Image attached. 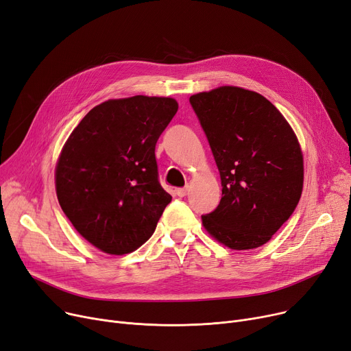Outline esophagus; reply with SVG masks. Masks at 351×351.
Wrapping results in <instances>:
<instances>
[{
  "label": "esophagus",
  "instance_id": "obj_1",
  "mask_svg": "<svg viewBox=\"0 0 351 351\" xmlns=\"http://www.w3.org/2000/svg\"><path fill=\"white\" fill-rule=\"evenodd\" d=\"M188 192H189V188H188V186H186V188H179V189H176V195H178L179 197L186 196Z\"/></svg>",
  "mask_w": 351,
  "mask_h": 351
}]
</instances>
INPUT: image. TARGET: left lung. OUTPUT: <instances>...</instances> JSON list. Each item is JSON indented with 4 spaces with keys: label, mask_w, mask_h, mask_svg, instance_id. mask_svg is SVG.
Returning a JSON list of instances; mask_svg holds the SVG:
<instances>
[{
    "label": "left lung",
    "mask_w": 351,
    "mask_h": 351,
    "mask_svg": "<svg viewBox=\"0 0 351 351\" xmlns=\"http://www.w3.org/2000/svg\"><path fill=\"white\" fill-rule=\"evenodd\" d=\"M189 102L208 138L222 180L205 229L234 250L270 241L296 209L303 155L293 129L270 101L253 90L220 86Z\"/></svg>",
    "instance_id": "obj_1"
}]
</instances>
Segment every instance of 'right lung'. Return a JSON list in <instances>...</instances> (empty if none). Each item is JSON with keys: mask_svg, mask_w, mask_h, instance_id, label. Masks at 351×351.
Returning a JSON list of instances; mask_svg holds the SVG:
<instances>
[{"mask_svg": "<svg viewBox=\"0 0 351 351\" xmlns=\"http://www.w3.org/2000/svg\"><path fill=\"white\" fill-rule=\"evenodd\" d=\"M176 112L172 98L109 99L92 108L65 142L55 171L58 202L99 250H136L171 204L159 183L155 146Z\"/></svg>", "mask_w": 351, "mask_h": 351, "instance_id": "right-lung-1", "label": "right lung"}]
</instances>
